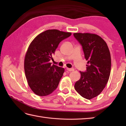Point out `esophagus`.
Listing matches in <instances>:
<instances>
[{"label":"esophagus","mask_w":126,"mask_h":126,"mask_svg":"<svg viewBox=\"0 0 126 126\" xmlns=\"http://www.w3.org/2000/svg\"><path fill=\"white\" fill-rule=\"evenodd\" d=\"M66 70L69 71H74V69L73 68H66Z\"/></svg>","instance_id":"1"}]
</instances>
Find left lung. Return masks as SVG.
I'll list each match as a JSON object with an SVG mask.
<instances>
[{"label": "left lung", "instance_id": "8db88e82", "mask_svg": "<svg viewBox=\"0 0 126 126\" xmlns=\"http://www.w3.org/2000/svg\"><path fill=\"white\" fill-rule=\"evenodd\" d=\"M75 38L82 45L87 71H79L81 78L75 84L79 94L88 100L98 96L107 83L111 70V56L106 42L97 34L74 33Z\"/></svg>", "mask_w": 126, "mask_h": 126}]
</instances>
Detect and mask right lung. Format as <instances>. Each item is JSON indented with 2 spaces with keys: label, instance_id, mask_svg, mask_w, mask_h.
<instances>
[{
  "label": "right lung",
  "instance_id": "obj_1",
  "mask_svg": "<svg viewBox=\"0 0 126 126\" xmlns=\"http://www.w3.org/2000/svg\"><path fill=\"white\" fill-rule=\"evenodd\" d=\"M71 35V32L47 30L37 35L29 46L24 71L29 87L37 95L47 96L57 88L64 69L52 65L50 61L60 43Z\"/></svg>",
  "mask_w": 126,
  "mask_h": 126
}]
</instances>
